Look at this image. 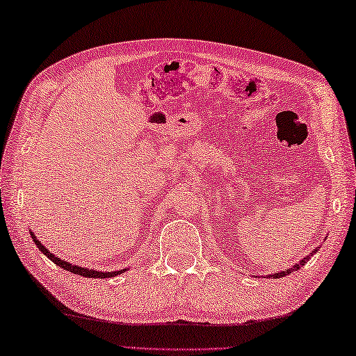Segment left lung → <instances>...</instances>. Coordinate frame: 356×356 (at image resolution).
I'll use <instances>...</instances> for the list:
<instances>
[{
  "instance_id": "obj_1",
  "label": "left lung",
  "mask_w": 356,
  "mask_h": 356,
  "mask_svg": "<svg viewBox=\"0 0 356 356\" xmlns=\"http://www.w3.org/2000/svg\"><path fill=\"white\" fill-rule=\"evenodd\" d=\"M316 250L317 249H314L312 250V252H311V255H306V257L305 259H302L301 261H300V264H295L292 268H289V270H285V271H281V273H273V275H271V277L273 279H277V277H284V276H289L290 275V273H293V271H296V270H300V266H305V264H306V261L307 260H309L311 257H312V255L314 254H316Z\"/></svg>"
}]
</instances>
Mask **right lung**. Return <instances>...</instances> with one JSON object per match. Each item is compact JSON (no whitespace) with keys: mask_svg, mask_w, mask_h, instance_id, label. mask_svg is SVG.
<instances>
[{"mask_svg":"<svg viewBox=\"0 0 356 356\" xmlns=\"http://www.w3.org/2000/svg\"><path fill=\"white\" fill-rule=\"evenodd\" d=\"M30 235H31V238H33L34 244H36V246L39 248L40 252H42L44 255H47V257H49L51 261H54V264H56V265L60 266V268H63V270L71 271V273H74V275H79V276H83V277L106 279V277H115V276H118V275H121V273L127 270V268H124V270H120V271H96V270H90V268H85V266L72 265V264H69V261H66V260L58 259L56 255L51 254L49 249H45V246H44L42 243H40V241L38 240V236L34 235L33 230H30Z\"/></svg>","mask_w":356,"mask_h":356,"instance_id":"obj_1","label":"right lung"}]
</instances>
